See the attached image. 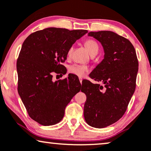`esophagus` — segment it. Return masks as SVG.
I'll return each instance as SVG.
<instances>
[{"label": "esophagus", "instance_id": "34e87169", "mask_svg": "<svg viewBox=\"0 0 151 151\" xmlns=\"http://www.w3.org/2000/svg\"><path fill=\"white\" fill-rule=\"evenodd\" d=\"M82 80H83V79H82L81 77H79V81H80V83H82Z\"/></svg>", "mask_w": 151, "mask_h": 151}]
</instances>
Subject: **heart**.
<instances>
[{
  "label": "heart",
  "mask_w": 151,
  "mask_h": 151,
  "mask_svg": "<svg viewBox=\"0 0 151 151\" xmlns=\"http://www.w3.org/2000/svg\"><path fill=\"white\" fill-rule=\"evenodd\" d=\"M84 45H85L88 51L90 52V55L94 53V52H98V50H99V45H98L97 43L92 39L86 40L85 43H84ZM72 50H73V47L71 46L68 51V57H70L71 55ZM68 71H69L70 73L74 74V75H77L79 77H82L83 76H85L86 73H88V71H89V69H88L87 66L74 63L70 65L69 68H68Z\"/></svg>",
  "instance_id": "obj_1"
}]
</instances>
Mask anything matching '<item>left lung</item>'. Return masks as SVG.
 <instances>
[{
	"mask_svg": "<svg viewBox=\"0 0 151 151\" xmlns=\"http://www.w3.org/2000/svg\"><path fill=\"white\" fill-rule=\"evenodd\" d=\"M103 45L104 59L90 74L99 83L82 81L86 95L84 117L92 127L105 128L125 113L136 87L138 59L129 40L110 31L90 32Z\"/></svg>",
	"mask_w": 151,
	"mask_h": 151,
	"instance_id": "1",
	"label": "left lung"
}]
</instances>
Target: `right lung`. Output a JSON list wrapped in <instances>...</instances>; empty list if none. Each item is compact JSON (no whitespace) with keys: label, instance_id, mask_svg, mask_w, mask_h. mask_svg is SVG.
<instances>
[{"label":"right lung","instance_id":"right-lung-1","mask_svg":"<svg viewBox=\"0 0 151 151\" xmlns=\"http://www.w3.org/2000/svg\"><path fill=\"white\" fill-rule=\"evenodd\" d=\"M86 29L49 27L32 33L24 41L17 62L18 92L32 119L43 126L63 119L66 106L81 90L79 78L52 81V74H65L62 63L74 42Z\"/></svg>","mask_w":151,"mask_h":151}]
</instances>
